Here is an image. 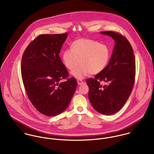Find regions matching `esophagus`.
I'll use <instances>...</instances> for the list:
<instances>
[{"mask_svg": "<svg viewBox=\"0 0 154 154\" xmlns=\"http://www.w3.org/2000/svg\"><path fill=\"white\" fill-rule=\"evenodd\" d=\"M77 82H78V85H81V84H84V82L82 80H81V79H78L77 80Z\"/></svg>", "mask_w": 154, "mask_h": 154, "instance_id": "obj_1", "label": "esophagus"}]
</instances>
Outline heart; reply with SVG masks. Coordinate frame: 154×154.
<instances>
[{"instance_id":"obj_1","label":"heart","mask_w":154,"mask_h":154,"mask_svg":"<svg viewBox=\"0 0 154 154\" xmlns=\"http://www.w3.org/2000/svg\"><path fill=\"white\" fill-rule=\"evenodd\" d=\"M71 49H66L62 54L65 66L70 70L80 63L82 65L72 75L78 79H83L90 73L95 75L102 72L107 65L110 57L109 47L90 38H80L74 41Z\"/></svg>"}]
</instances>
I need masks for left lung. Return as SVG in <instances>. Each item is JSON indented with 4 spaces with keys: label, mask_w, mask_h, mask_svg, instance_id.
<instances>
[{
    "label": "left lung",
    "mask_w": 154,
    "mask_h": 154,
    "mask_svg": "<svg viewBox=\"0 0 154 154\" xmlns=\"http://www.w3.org/2000/svg\"><path fill=\"white\" fill-rule=\"evenodd\" d=\"M116 44L108 65L94 78H89V100L95 110L110 115L120 110L128 100L135 80V58L127 38L114 31H101ZM104 82V85L100 84Z\"/></svg>",
    "instance_id": "obj_1"
}]
</instances>
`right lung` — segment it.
Returning <instances> with one entry per match:
<instances>
[{"instance_id": "add662e5", "label": "right lung", "mask_w": 154, "mask_h": 154, "mask_svg": "<svg viewBox=\"0 0 154 154\" xmlns=\"http://www.w3.org/2000/svg\"><path fill=\"white\" fill-rule=\"evenodd\" d=\"M67 33L42 34L25 50L21 60L22 81L34 107L47 116L61 114L68 107L77 87L69 78L59 53ZM62 79L65 82L60 83Z\"/></svg>"}]
</instances>
